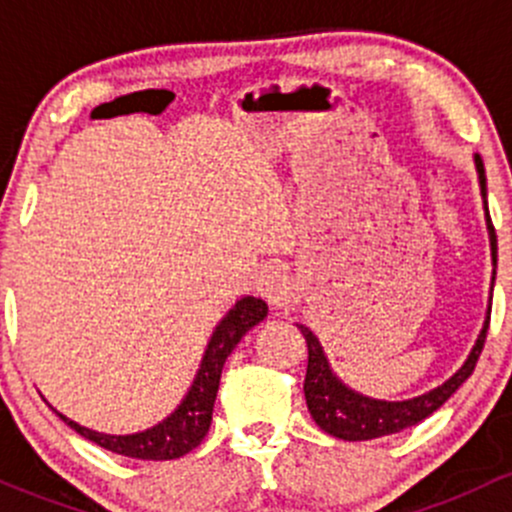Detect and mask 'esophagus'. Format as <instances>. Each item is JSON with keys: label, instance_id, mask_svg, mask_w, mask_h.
<instances>
[{"label": "esophagus", "instance_id": "34e87169", "mask_svg": "<svg viewBox=\"0 0 512 512\" xmlns=\"http://www.w3.org/2000/svg\"><path fill=\"white\" fill-rule=\"evenodd\" d=\"M255 289L265 302L282 307L292 294V280H289L287 270L280 265H267L262 267L260 275L255 280Z\"/></svg>", "mask_w": 512, "mask_h": 512}]
</instances>
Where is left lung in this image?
Returning <instances> with one entry per match:
<instances>
[{
  "mask_svg": "<svg viewBox=\"0 0 512 512\" xmlns=\"http://www.w3.org/2000/svg\"><path fill=\"white\" fill-rule=\"evenodd\" d=\"M476 170H478L480 195H483L485 225H488V235H490V255H493V265H495V260H498V240H495V227H493V220H490L488 203H485V195L488 193H485V168L480 156H476ZM488 324H490V307H488V314H485L483 329H480L476 339V347L471 349V354H468V359L463 361L461 369H458L451 379L443 381L441 386H436V389H431L428 394H421L409 401L369 399V396L356 394V391L349 389V386H344L342 381L337 379V374L332 371V366H329L319 339L314 337L304 324H297L304 342H307V354H309L307 376H304V399H307L309 414H312L314 423H317L324 433H329V436L334 438H342V441H371V438L391 436V433H399L404 431V428L416 426L418 421H423V418L431 416L433 411L441 409V406L456 394L458 386L473 374L478 356L483 352Z\"/></svg>",
  "mask_w": 512,
  "mask_h": 512,
  "instance_id": "obj_1",
  "label": "left lung"
}]
</instances>
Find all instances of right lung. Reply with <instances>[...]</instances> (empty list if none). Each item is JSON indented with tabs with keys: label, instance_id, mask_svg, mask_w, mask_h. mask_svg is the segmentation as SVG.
I'll return each instance as SVG.
<instances>
[{
	"label": "right lung",
	"instance_id": "1",
	"mask_svg": "<svg viewBox=\"0 0 512 512\" xmlns=\"http://www.w3.org/2000/svg\"><path fill=\"white\" fill-rule=\"evenodd\" d=\"M265 317L267 304L262 299H237L235 307L215 327L208 349L203 354V361H200L198 374H195L193 386L188 389L185 399L180 401V406L173 414L163 418L153 428H146L141 433H128V436H111V433H98L86 426H79V423L59 414V411H56V416L66 426L74 428L79 436L89 438L96 446L118 453V456L141 458V461H173V458L185 456L195 446H200V441L208 433L210 421H213V406L215 396H218L225 359L237 347V342Z\"/></svg>",
	"mask_w": 512,
	"mask_h": 512
}]
</instances>
